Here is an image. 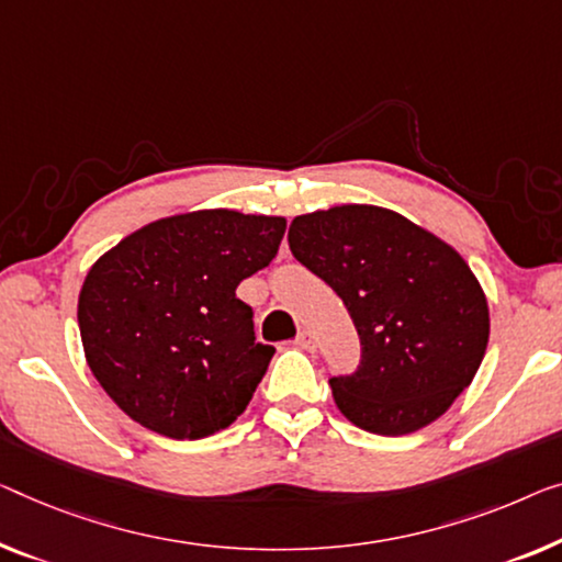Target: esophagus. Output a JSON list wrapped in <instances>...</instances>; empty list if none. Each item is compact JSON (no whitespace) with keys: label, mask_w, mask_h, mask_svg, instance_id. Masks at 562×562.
<instances>
[{"label":"esophagus","mask_w":562,"mask_h":562,"mask_svg":"<svg viewBox=\"0 0 562 562\" xmlns=\"http://www.w3.org/2000/svg\"><path fill=\"white\" fill-rule=\"evenodd\" d=\"M295 342H297L300 348H305V350H315L317 348V338L310 330H300Z\"/></svg>","instance_id":"esophagus-1"}]
</instances>
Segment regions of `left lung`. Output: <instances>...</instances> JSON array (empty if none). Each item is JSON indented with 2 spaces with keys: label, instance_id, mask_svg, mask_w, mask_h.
I'll return each instance as SVG.
<instances>
[{
  "label": "left lung",
  "instance_id": "obj_1",
  "mask_svg": "<svg viewBox=\"0 0 562 562\" xmlns=\"http://www.w3.org/2000/svg\"><path fill=\"white\" fill-rule=\"evenodd\" d=\"M288 241L338 292L361 338L358 371L330 379L340 414L381 437L437 422L474 381L490 340L487 295L464 257L373 204L300 214Z\"/></svg>",
  "mask_w": 562,
  "mask_h": 562
}]
</instances>
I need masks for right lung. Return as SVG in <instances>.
Wrapping results in <instances>:
<instances>
[{
  "instance_id": "1",
  "label": "right lung",
  "mask_w": 562,
  "mask_h": 562,
  "mask_svg": "<svg viewBox=\"0 0 562 562\" xmlns=\"http://www.w3.org/2000/svg\"><path fill=\"white\" fill-rule=\"evenodd\" d=\"M284 216L199 209L131 232L100 255L78 297L80 340L123 414L169 439L237 422L274 348L255 342L241 280L274 259Z\"/></svg>"
}]
</instances>
